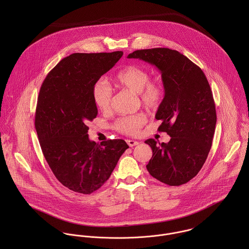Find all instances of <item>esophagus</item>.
<instances>
[{
    "instance_id": "1",
    "label": "esophagus",
    "mask_w": 249,
    "mask_h": 249,
    "mask_svg": "<svg viewBox=\"0 0 249 249\" xmlns=\"http://www.w3.org/2000/svg\"><path fill=\"white\" fill-rule=\"evenodd\" d=\"M126 142H127V144H128L130 147H132V146H134V145H137V144L139 143L137 141H133V140H126Z\"/></svg>"
}]
</instances>
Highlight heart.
Returning <instances> with one entry per match:
<instances>
[{"label": "heart", "instance_id": "obj_1", "mask_svg": "<svg viewBox=\"0 0 249 249\" xmlns=\"http://www.w3.org/2000/svg\"><path fill=\"white\" fill-rule=\"evenodd\" d=\"M116 82L124 88L138 93L143 107L149 109L157 108L161 104L165 87L161 80L150 79L147 70L139 65L130 64L118 71L115 76ZM92 96L96 107L102 111H107L111 107L112 89L106 80H97L92 88ZM146 122L142 113L118 118L113 126L116 130L126 135L137 134Z\"/></svg>", "mask_w": 249, "mask_h": 249}]
</instances>
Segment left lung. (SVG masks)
<instances>
[{
    "mask_svg": "<svg viewBox=\"0 0 249 249\" xmlns=\"http://www.w3.org/2000/svg\"><path fill=\"white\" fill-rule=\"evenodd\" d=\"M127 57L156 66L165 87L155 118L162 121L158 131L167 132L171 140L144 142L153 153L146 169L169 186L183 185L198 174L212 146L216 113L209 82L197 65L175 50H138Z\"/></svg>",
    "mask_w": 249,
    "mask_h": 249,
    "instance_id": "1",
    "label": "left lung"
}]
</instances>
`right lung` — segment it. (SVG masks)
<instances>
[{"instance_id": "obj_1", "label": "right lung", "mask_w": 249, "mask_h": 249, "mask_svg": "<svg viewBox=\"0 0 249 249\" xmlns=\"http://www.w3.org/2000/svg\"><path fill=\"white\" fill-rule=\"evenodd\" d=\"M123 56V52L72 53L44 79L37 100L36 129L44 157L57 180L90 195L110 178L128 148L122 139L90 141L87 124L98 115L92 88Z\"/></svg>"}]
</instances>
